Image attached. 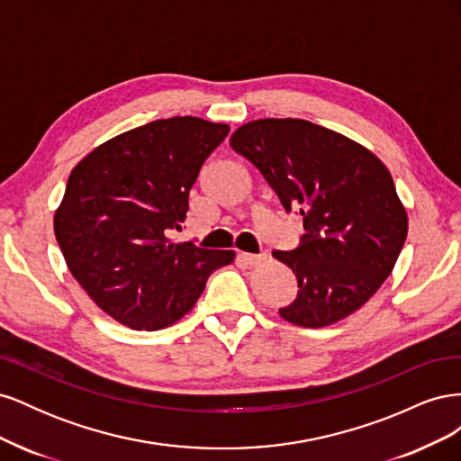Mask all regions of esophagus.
Returning a JSON list of instances; mask_svg holds the SVG:
<instances>
[{
  "label": "esophagus",
  "mask_w": 461,
  "mask_h": 461,
  "mask_svg": "<svg viewBox=\"0 0 461 461\" xmlns=\"http://www.w3.org/2000/svg\"><path fill=\"white\" fill-rule=\"evenodd\" d=\"M265 259H267V254H259V256H254V254H239V261L244 263L246 267H256V265L263 263Z\"/></svg>",
  "instance_id": "esophagus-1"
}]
</instances>
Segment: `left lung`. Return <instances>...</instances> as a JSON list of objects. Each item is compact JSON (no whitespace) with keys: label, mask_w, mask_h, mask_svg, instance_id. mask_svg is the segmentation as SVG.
Returning a JSON list of instances; mask_svg holds the SVG:
<instances>
[{"label":"left lung","mask_w":461,"mask_h":461,"mask_svg":"<svg viewBox=\"0 0 461 461\" xmlns=\"http://www.w3.org/2000/svg\"><path fill=\"white\" fill-rule=\"evenodd\" d=\"M230 148L263 175L286 213L303 217L300 246L273 252L300 288L281 317L321 329L357 312L393 273L408 236L406 207L384 163L303 119L246 122Z\"/></svg>","instance_id":"1"}]
</instances>
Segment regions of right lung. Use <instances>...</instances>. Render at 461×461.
Here are the masks:
<instances>
[{
    "instance_id": "add662e5",
    "label": "right lung",
    "mask_w": 461,
    "mask_h": 461,
    "mask_svg": "<svg viewBox=\"0 0 461 461\" xmlns=\"http://www.w3.org/2000/svg\"><path fill=\"white\" fill-rule=\"evenodd\" d=\"M229 124L159 119L92 149L67 180L55 239L97 308L134 330H159L186 315L232 249L175 244L190 188Z\"/></svg>"
}]
</instances>
